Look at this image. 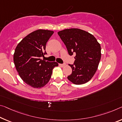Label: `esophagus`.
<instances>
[{
    "mask_svg": "<svg viewBox=\"0 0 122 122\" xmlns=\"http://www.w3.org/2000/svg\"><path fill=\"white\" fill-rule=\"evenodd\" d=\"M59 65L61 67H64L66 65V64H65V63H63V64H59Z\"/></svg>",
    "mask_w": 122,
    "mask_h": 122,
    "instance_id": "1",
    "label": "esophagus"
}]
</instances>
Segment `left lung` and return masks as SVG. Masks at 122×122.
Here are the masks:
<instances>
[{
	"label": "left lung",
	"instance_id": "8db88e82",
	"mask_svg": "<svg viewBox=\"0 0 122 122\" xmlns=\"http://www.w3.org/2000/svg\"><path fill=\"white\" fill-rule=\"evenodd\" d=\"M58 35L65 44L69 55L75 54L74 63L69 65L72 73L69 81L76 85L90 81L97 70L101 58V47L93 35L76 28L65 29Z\"/></svg>",
	"mask_w": 122,
	"mask_h": 122
}]
</instances>
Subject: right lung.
I'll use <instances>...</instances> for the list:
<instances>
[{"instance_id":"add662e5","label":"right lung","mask_w":122,"mask_h":122,"mask_svg":"<svg viewBox=\"0 0 122 122\" xmlns=\"http://www.w3.org/2000/svg\"><path fill=\"white\" fill-rule=\"evenodd\" d=\"M54 31L39 29L32 32L19 42L15 49L13 61L22 80L34 88H41L49 82L56 62L41 60L47 54L46 44Z\"/></svg>"}]
</instances>
